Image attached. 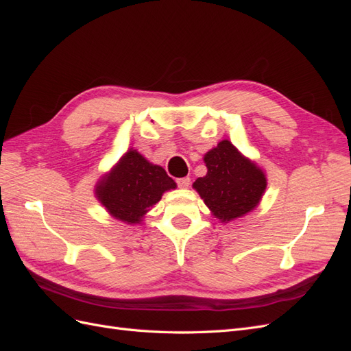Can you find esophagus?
<instances>
[{
    "mask_svg": "<svg viewBox=\"0 0 351 351\" xmlns=\"http://www.w3.org/2000/svg\"><path fill=\"white\" fill-rule=\"evenodd\" d=\"M177 184H178V187L186 189V187H189V186H190V178H189V177L178 178V180H177Z\"/></svg>",
    "mask_w": 351,
    "mask_h": 351,
    "instance_id": "esophagus-1",
    "label": "esophagus"
}]
</instances>
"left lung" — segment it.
Masks as SVG:
<instances>
[{
  "mask_svg": "<svg viewBox=\"0 0 351 351\" xmlns=\"http://www.w3.org/2000/svg\"><path fill=\"white\" fill-rule=\"evenodd\" d=\"M204 161L208 173L196 180L193 189L215 218L228 222L259 205L267 189V176L230 141L219 142L205 154Z\"/></svg>",
  "mask_w": 351,
  "mask_h": 351,
  "instance_id": "8db88e82",
  "label": "left lung"
}]
</instances>
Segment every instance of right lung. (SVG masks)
I'll list each match as a JSON object with an SVG mask.
<instances>
[{
	"label": "right lung",
	"mask_w": 351,
	"mask_h": 351,
	"mask_svg": "<svg viewBox=\"0 0 351 351\" xmlns=\"http://www.w3.org/2000/svg\"><path fill=\"white\" fill-rule=\"evenodd\" d=\"M177 184L165 169L154 165L136 149H129L95 189L98 200L115 219L141 224L146 212Z\"/></svg>",
	"instance_id": "1"
}]
</instances>
